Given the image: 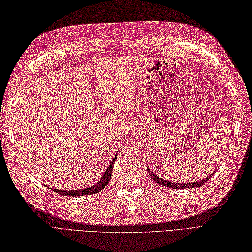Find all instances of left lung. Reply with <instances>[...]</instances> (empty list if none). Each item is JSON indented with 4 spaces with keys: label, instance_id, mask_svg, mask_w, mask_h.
Segmentation results:
<instances>
[{
    "label": "left lung",
    "instance_id": "1",
    "mask_svg": "<svg viewBox=\"0 0 252 252\" xmlns=\"http://www.w3.org/2000/svg\"><path fill=\"white\" fill-rule=\"evenodd\" d=\"M147 172H149L150 176L152 177L153 180H154L156 183L160 184L162 186L165 187H170V188H173V189H180V188H191V187H200L203 185L205 182H207V180L211 179V176L214 174H210V176H207L206 179L202 180V181H198V182H193V183H187V184H177V183H172V182H169L164 179H160V177H158L155 173H153L152 171H150V169H147Z\"/></svg>",
    "mask_w": 252,
    "mask_h": 252
}]
</instances>
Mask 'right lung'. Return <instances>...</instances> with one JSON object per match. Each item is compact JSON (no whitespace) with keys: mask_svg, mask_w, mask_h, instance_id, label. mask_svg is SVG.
Returning a JSON list of instances; mask_svg holds the SVG:
<instances>
[{"mask_svg":"<svg viewBox=\"0 0 252 252\" xmlns=\"http://www.w3.org/2000/svg\"><path fill=\"white\" fill-rule=\"evenodd\" d=\"M115 158L116 156L113 158V160L111 162V164L109 165V168L107 169L106 173L102 175V177L100 179L99 182H97L95 185L91 186L89 188L85 189H80V190H73V191H62V190H57V189H52L54 192H57L61 195H66V197H78V195H90V194H95L97 192H99L100 190H102L105 188L108 183L110 182V177H111L112 174V170H113V164L115 162Z\"/></svg>","mask_w":252,"mask_h":252,"instance_id":"right-lung-1","label":"right lung"}]
</instances>
